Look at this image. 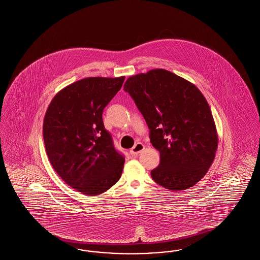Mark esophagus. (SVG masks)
<instances>
[{
	"label": "esophagus",
	"mask_w": 260,
	"mask_h": 260,
	"mask_svg": "<svg viewBox=\"0 0 260 260\" xmlns=\"http://www.w3.org/2000/svg\"><path fill=\"white\" fill-rule=\"evenodd\" d=\"M144 149V145L142 143H136V145L133 148L129 150V153L132 156H137L140 152H142Z\"/></svg>",
	"instance_id": "1"
}]
</instances>
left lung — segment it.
<instances>
[{"mask_svg":"<svg viewBox=\"0 0 260 260\" xmlns=\"http://www.w3.org/2000/svg\"><path fill=\"white\" fill-rule=\"evenodd\" d=\"M124 90L135 100L160 151L153 180L173 191L195 185L210 169L217 135L210 106L197 87L164 69L129 77Z\"/></svg>","mask_w":260,"mask_h":260,"instance_id":"1","label":"left lung"}]
</instances>
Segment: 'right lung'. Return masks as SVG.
<instances>
[{
  "mask_svg": "<svg viewBox=\"0 0 260 260\" xmlns=\"http://www.w3.org/2000/svg\"><path fill=\"white\" fill-rule=\"evenodd\" d=\"M124 77L86 78L64 87L44 119V142L54 171L69 186L95 196L121 177L124 155L114 146L102 113Z\"/></svg>",
  "mask_w": 260,
  "mask_h": 260,
  "instance_id": "obj_1",
  "label": "right lung"
}]
</instances>
